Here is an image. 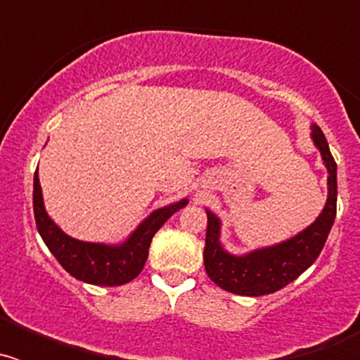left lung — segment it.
<instances>
[{
    "label": "left lung",
    "mask_w": 360,
    "mask_h": 360,
    "mask_svg": "<svg viewBox=\"0 0 360 360\" xmlns=\"http://www.w3.org/2000/svg\"><path fill=\"white\" fill-rule=\"evenodd\" d=\"M311 139L328 169V200L316 221L297 236L245 256H232L219 245V219L207 211L203 263L219 288L238 295L272 294L303 274L321 254L337 214V164L317 124L311 126Z\"/></svg>",
    "instance_id": "left-lung-1"
}]
</instances>
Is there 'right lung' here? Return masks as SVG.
Segmentation results:
<instances>
[{
	"label": "right lung",
	"mask_w": 360,
	"mask_h": 360,
	"mask_svg": "<svg viewBox=\"0 0 360 360\" xmlns=\"http://www.w3.org/2000/svg\"><path fill=\"white\" fill-rule=\"evenodd\" d=\"M184 205H187V200L151 212L122 245L110 247L103 243H86L70 238L49 218L44 211L37 169L34 174V216L41 238L66 272L90 285L119 287L135 279L144 269L155 232Z\"/></svg>",
	"instance_id": "add662e5"
}]
</instances>
